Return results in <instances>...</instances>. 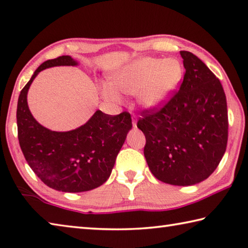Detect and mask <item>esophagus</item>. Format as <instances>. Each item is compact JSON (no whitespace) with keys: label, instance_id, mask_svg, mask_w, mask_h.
I'll return each instance as SVG.
<instances>
[{"label":"esophagus","instance_id":"34e87169","mask_svg":"<svg viewBox=\"0 0 248 248\" xmlns=\"http://www.w3.org/2000/svg\"><path fill=\"white\" fill-rule=\"evenodd\" d=\"M132 125H133V127H134V128H136V127H137V120H136V119H134V117H132Z\"/></svg>","mask_w":248,"mask_h":248}]
</instances>
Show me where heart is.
Segmentation results:
<instances>
[{
	"mask_svg": "<svg viewBox=\"0 0 248 248\" xmlns=\"http://www.w3.org/2000/svg\"><path fill=\"white\" fill-rule=\"evenodd\" d=\"M183 77V66L175 58H142L117 71L111 83L101 84V93L105 100L120 103L117 89L125 94L139 92V101L143 106L153 108L167 100Z\"/></svg>",
	"mask_w": 248,
	"mask_h": 248,
	"instance_id": "heart-1",
	"label": "heart"
}]
</instances>
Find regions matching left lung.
Masks as SVG:
<instances>
[{
  "mask_svg": "<svg viewBox=\"0 0 248 248\" xmlns=\"http://www.w3.org/2000/svg\"><path fill=\"white\" fill-rule=\"evenodd\" d=\"M186 68L178 91L138 121L144 156L159 181L193 186L218 167L228 143L227 98L220 80L194 54L180 52Z\"/></svg>",
  "mask_w": 248,
  "mask_h": 248,
  "instance_id": "obj_1",
  "label": "left lung"
}]
</instances>
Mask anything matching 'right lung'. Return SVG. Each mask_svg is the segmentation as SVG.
<instances>
[{"mask_svg": "<svg viewBox=\"0 0 248 248\" xmlns=\"http://www.w3.org/2000/svg\"><path fill=\"white\" fill-rule=\"evenodd\" d=\"M77 64L67 55L44 62L21 90L17 104L18 140L27 163L47 186L69 193L93 190L107 181L132 128L128 111L111 116L96 110L87 124L67 132L51 131L33 118L27 93L37 75L49 67Z\"/></svg>", "mask_w": 248, "mask_h": 248, "instance_id": "add662e5", "label": "right lung"}]
</instances>
